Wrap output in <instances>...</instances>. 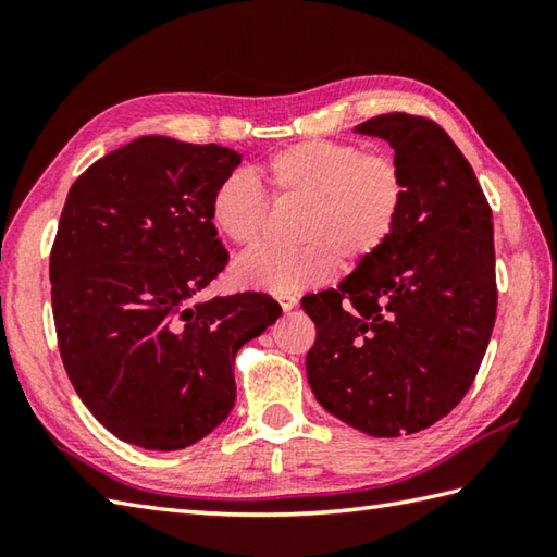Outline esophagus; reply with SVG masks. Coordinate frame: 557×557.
Segmentation results:
<instances>
[{
    "mask_svg": "<svg viewBox=\"0 0 557 557\" xmlns=\"http://www.w3.org/2000/svg\"><path fill=\"white\" fill-rule=\"evenodd\" d=\"M277 301H280V306H282V311H292L294 306H297V297H294V294H280L277 297Z\"/></svg>",
    "mask_w": 557,
    "mask_h": 557,
    "instance_id": "obj_1",
    "label": "esophagus"
}]
</instances>
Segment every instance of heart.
<instances>
[{
    "label": "heart",
    "instance_id": "b5f03b06",
    "mask_svg": "<svg viewBox=\"0 0 557 557\" xmlns=\"http://www.w3.org/2000/svg\"><path fill=\"white\" fill-rule=\"evenodd\" d=\"M263 176L272 198L301 203L294 227L299 246H258L234 265L236 285L270 294L323 285L337 263L363 265L393 239L409 198L399 160L351 140H299L272 152ZM208 215L222 239L251 246L268 215L263 188L244 170L230 172L212 191Z\"/></svg>",
    "mask_w": 557,
    "mask_h": 557
}]
</instances>
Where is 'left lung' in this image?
Returning <instances> with one entry per match:
<instances>
[{"label":"left lung","mask_w":557,"mask_h":557,"mask_svg":"<svg viewBox=\"0 0 557 557\" xmlns=\"http://www.w3.org/2000/svg\"><path fill=\"white\" fill-rule=\"evenodd\" d=\"M385 138L407 174L399 227L381 251L309 294L315 323L306 375L351 429L411 435L469 393L498 309L493 212L474 170L429 116L393 112L354 128Z\"/></svg>","instance_id":"left-lung-1"}]
</instances>
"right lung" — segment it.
<instances>
[{
    "mask_svg": "<svg viewBox=\"0 0 557 557\" xmlns=\"http://www.w3.org/2000/svg\"><path fill=\"white\" fill-rule=\"evenodd\" d=\"M242 156L144 136L71 186L50 253L57 345L104 429L182 449L230 417L234 357L282 315L270 294L196 301L230 253L212 227L215 186Z\"/></svg>",
    "mask_w": 557,
    "mask_h": 557,
    "instance_id": "1",
    "label": "right lung"
}]
</instances>
